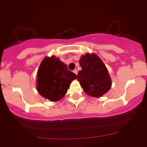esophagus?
Returning a JSON list of instances; mask_svg holds the SVG:
<instances>
[{"label":"esophagus","mask_w":147,"mask_h":147,"mask_svg":"<svg viewBox=\"0 0 147 147\" xmlns=\"http://www.w3.org/2000/svg\"><path fill=\"white\" fill-rule=\"evenodd\" d=\"M73 72L75 74V75H78V69H74V70H73Z\"/></svg>","instance_id":"34e87169"}]
</instances>
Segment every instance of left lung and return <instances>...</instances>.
Wrapping results in <instances>:
<instances>
[{
	"instance_id": "left-lung-1",
	"label": "left lung",
	"mask_w": 147,
	"mask_h": 147,
	"mask_svg": "<svg viewBox=\"0 0 147 147\" xmlns=\"http://www.w3.org/2000/svg\"><path fill=\"white\" fill-rule=\"evenodd\" d=\"M78 80L88 95L100 97L107 92L112 86L110 76L106 66L95 54L87 53L81 56Z\"/></svg>"
}]
</instances>
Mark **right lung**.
Returning <instances> with one entry per match:
<instances>
[{"label": "right lung", "instance_id": "1", "mask_svg": "<svg viewBox=\"0 0 147 147\" xmlns=\"http://www.w3.org/2000/svg\"><path fill=\"white\" fill-rule=\"evenodd\" d=\"M77 75L55 56L45 57L37 74V90L39 94L52 102L61 100Z\"/></svg>", "mask_w": 147, "mask_h": 147}]
</instances>
